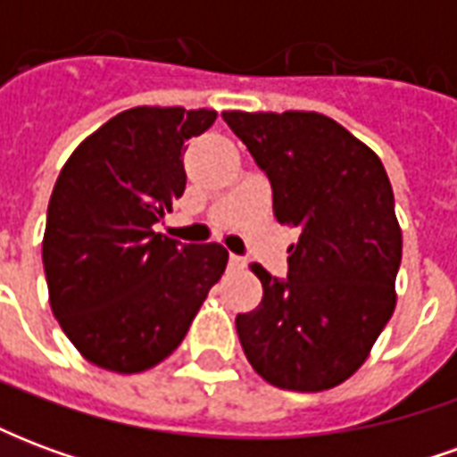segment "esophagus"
Returning a JSON list of instances; mask_svg holds the SVG:
<instances>
[{"mask_svg":"<svg viewBox=\"0 0 457 457\" xmlns=\"http://www.w3.org/2000/svg\"><path fill=\"white\" fill-rule=\"evenodd\" d=\"M229 267L242 269V267H245V259L237 257V254H232V257H229Z\"/></svg>","mask_w":457,"mask_h":457,"instance_id":"esophagus-1","label":"esophagus"}]
</instances>
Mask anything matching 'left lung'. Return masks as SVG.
<instances>
[{"mask_svg": "<svg viewBox=\"0 0 457 457\" xmlns=\"http://www.w3.org/2000/svg\"><path fill=\"white\" fill-rule=\"evenodd\" d=\"M267 173L274 218L298 228L288 274L252 264L264 288L239 313L249 364L278 389L323 392L367 360L396 306L402 229L382 161L318 112H222Z\"/></svg>", "mask_w": 457, "mask_h": 457, "instance_id": "left-lung-1", "label": "left lung"}]
</instances>
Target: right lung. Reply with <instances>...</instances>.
I'll list each match as a JSON object with an SVG mask.
<instances>
[{"label": "right lung", "instance_id": "add662e5", "mask_svg": "<svg viewBox=\"0 0 457 457\" xmlns=\"http://www.w3.org/2000/svg\"><path fill=\"white\" fill-rule=\"evenodd\" d=\"M212 110L134 107L65 161L48 203L44 271L51 308L87 362L120 374L166 360L228 267L218 242L154 229L186 190L183 151Z\"/></svg>", "mask_w": 457, "mask_h": 457}]
</instances>
